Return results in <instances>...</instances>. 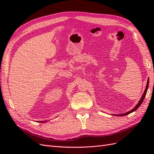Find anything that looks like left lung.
<instances>
[{"label": "left lung", "mask_w": 154, "mask_h": 154, "mask_svg": "<svg viewBox=\"0 0 154 154\" xmlns=\"http://www.w3.org/2000/svg\"><path fill=\"white\" fill-rule=\"evenodd\" d=\"M148 85H149V80H148V81H147V84H146V88H145V90H144V93H143V96H142V97H141V98L140 101H139V103H137V105L136 106H135L132 110H130V111L128 112H126V113L123 114H118V115H115V116H126V115H127V114H130V113H132V112H134V111H136V110L139 108V107L140 106V105H141V103H143V100H144V97H145V96H146V92H147L148 88Z\"/></svg>", "instance_id": "8db88e82"}]
</instances>
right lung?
Here are the masks:
<instances>
[{
	"instance_id": "add662e5",
	"label": "right lung",
	"mask_w": 154,
	"mask_h": 154,
	"mask_svg": "<svg viewBox=\"0 0 154 154\" xmlns=\"http://www.w3.org/2000/svg\"><path fill=\"white\" fill-rule=\"evenodd\" d=\"M40 122V123H42V122H42H42Z\"/></svg>"
}]
</instances>
